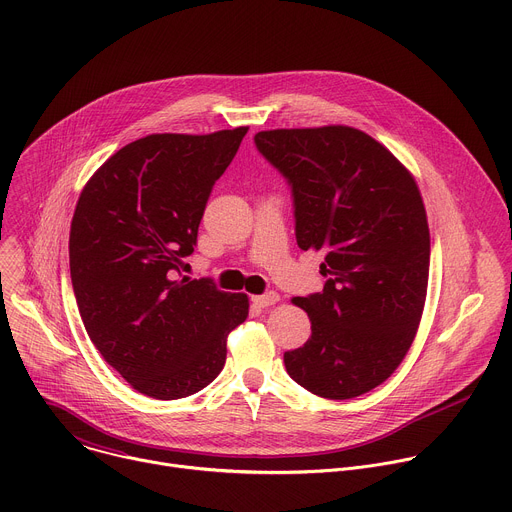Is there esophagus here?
<instances>
[{
    "mask_svg": "<svg viewBox=\"0 0 512 512\" xmlns=\"http://www.w3.org/2000/svg\"><path fill=\"white\" fill-rule=\"evenodd\" d=\"M279 300H281V296L277 294V291H269V294H263V296H255V298H253V302H255L259 308L275 306Z\"/></svg>",
    "mask_w": 512,
    "mask_h": 512,
    "instance_id": "1",
    "label": "esophagus"
}]
</instances>
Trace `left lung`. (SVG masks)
Segmentation results:
<instances>
[{
	"mask_svg": "<svg viewBox=\"0 0 512 512\" xmlns=\"http://www.w3.org/2000/svg\"><path fill=\"white\" fill-rule=\"evenodd\" d=\"M255 143L291 184L300 249L326 251L324 289L291 300L312 336L283 354L285 369L324 399L369 393L405 358L425 306L429 227L417 182L348 125L269 129Z\"/></svg>",
	"mask_w": 512,
	"mask_h": 512,
	"instance_id": "8db88e82",
	"label": "left lung"
}]
</instances>
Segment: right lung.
I'll return each mask as SVG.
<instances>
[{
  "label": "right lung",
  "instance_id": "right-lung-1",
  "mask_svg": "<svg viewBox=\"0 0 512 512\" xmlns=\"http://www.w3.org/2000/svg\"><path fill=\"white\" fill-rule=\"evenodd\" d=\"M249 127L152 133L115 152L85 184L70 223V279L89 338L139 393L170 401L223 371L247 294L180 275L214 182Z\"/></svg>",
  "mask_w": 512,
  "mask_h": 512
}]
</instances>
